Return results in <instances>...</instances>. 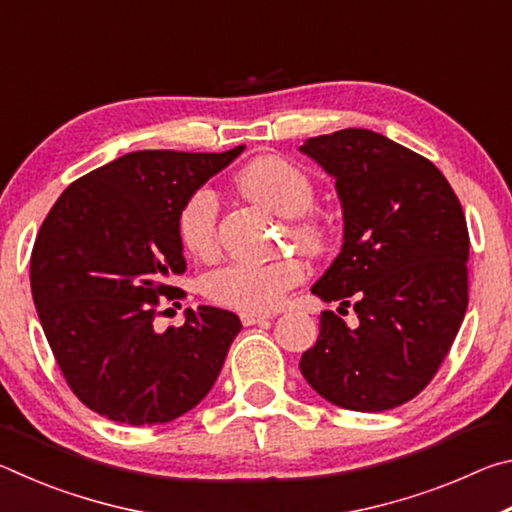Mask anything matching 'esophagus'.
Wrapping results in <instances>:
<instances>
[{
	"mask_svg": "<svg viewBox=\"0 0 512 512\" xmlns=\"http://www.w3.org/2000/svg\"><path fill=\"white\" fill-rule=\"evenodd\" d=\"M268 318H271L268 314H257V311H244V314H241V323H244L246 327L248 325H259V323H266Z\"/></svg>",
	"mask_w": 512,
	"mask_h": 512,
	"instance_id": "34e87169",
	"label": "esophagus"
}]
</instances>
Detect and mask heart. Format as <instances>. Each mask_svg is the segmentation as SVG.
<instances>
[{
	"label": "heart",
	"mask_w": 512,
	"mask_h": 512,
	"mask_svg": "<svg viewBox=\"0 0 512 512\" xmlns=\"http://www.w3.org/2000/svg\"><path fill=\"white\" fill-rule=\"evenodd\" d=\"M237 187L255 203L291 219L289 232L300 246H325V225L309 212L316 201V185L305 169L280 155H264L237 173ZM178 239L189 255L207 259L219 248V198L210 187L189 194L178 212ZM307 268L298 257H277L271 262H235L207 273L205 296L237 311H271L287 293L305 280Z\"/></svg>",
	"instance_id": "obj_1"
}]
</instances>
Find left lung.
Here are the masks:
<instances>
[{
	"label": "left lung",
	"instance_id": "1",
	"mask_svg": "<svg viewBox=\"0 0 512 512\" xmlns=\"http://www.w3.org/2000/svg\"><path fill=\"white\" fill-rule=\"evenodd\" d=\"M329 176L343 207V246L311 287L357 311L348 327L320 314L300 372L327 402L388 411L436 375L467 309L470 235L452 185L433 162L388 137L345 128L300 146Z\"/></svg>",
	"mask_w": 512,
	"mask_h": 512
}]
</instances>
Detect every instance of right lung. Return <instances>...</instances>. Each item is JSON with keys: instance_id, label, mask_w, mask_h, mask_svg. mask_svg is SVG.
<instances>
[{"instance_id": "1", "label": "right lung", "mask_w": 512, "mask_h": 512, "mask_svg": "<svg viewBox=\"0 0 512 512\" xmlns=\"http://www.w3.org/2000/svg\"><path fill=\"white\" fill-rule=\"evenodd\" d=\"M133 151L74 180L51 207L31 253L40 325L74 395L115 422L162 424L203 400L239 334V316L185 311L158 332L160 298L185 293L178 212L244 151Z\"/></svg>"}]
</instances>
